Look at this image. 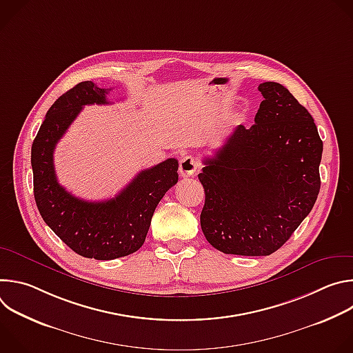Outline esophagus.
Returning a JSON list of instances; mask_svg holds the SVG:
<instances>
[{
	"label": "esophagus",
	"instance_id": "esophagus-1",
	"mask_svg": "<svg viewBox=\"0 0 353 353\" xmlns=\"http://www.w3.org/2000/svg\"><path fill=\"white\" fill-rule=\"evenodd\" d=\"M199 168V163L198 161L191 157V155H185L180 159V166H179V172H180V176L181 177H188V176H192L196 169Z\"/></svg>",
	"mask_w": 353,
	"mask_h": 353
}]
</instances>
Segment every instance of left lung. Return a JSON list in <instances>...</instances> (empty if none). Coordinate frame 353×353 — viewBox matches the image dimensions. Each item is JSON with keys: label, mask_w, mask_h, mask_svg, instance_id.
<instances>
[{"label": "left lung", "mask_w": 353, "mask_h": 353, "mask_svg": "<svg viewBox=\"0 0 353 353\" xmlns=\"http://www.w3.org/2000/svg\"><path fill=\"white\" fill-rule=\"evenodd\" d=\"M250 128L236 127L198 174L201 229L225 254L270 256L310 214L320 191L323 141L313 117L281 83L264 82Z\"/></svg>", "instance_id": "left-lung-1"}]
</instances>
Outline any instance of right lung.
Here are the masks:
<instances>
[{
  "instance_id": "right-lung-1",
  "label": "right lung",
  "mask_w": 353,
  "mask_h": 353,
  "mask_svg": "<svg viewBox=\"0 0 353 353\" xmlns=\"http://www.w3.org/2000/svg\"><path fill=\"white\" fill-rule=\"evenodd\" d=\"M109 89L92 81L75 85L48 109L32 143L33 192L43 221L77 254L94 260L125 257L143 244L155 208L177 180L179 162L139 172L114 198L81 199L59 184L53 154L85 105H108Z\"/></svg>"
}]
</instances>
